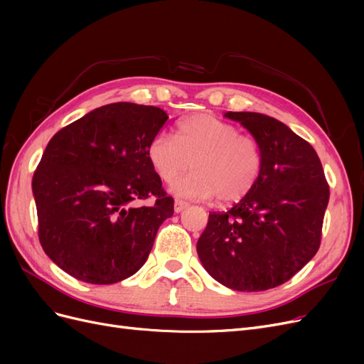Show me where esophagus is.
<instances>
[{"label": "esophagus", "instance_id": "esophagus-1", "mask_svg": "<svg viewBox=\"0 0 364 364\" xmlns=\"http://www.w3.org/2000/svg\"><path fill=\"white\" fill-rule=\"evenodd\" d=\"M186 206H188V203L183 202V200L176 199L174 200V213H182Z\"/></svg>", "mask_w": 364, "mask_h": 364}]
</instances>
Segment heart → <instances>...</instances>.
Here are the masks:
<instances>
[{
  "label": "heart",
  "instance_id": "b5f03b06",
  "mask_svg": "<svg viewBox=\"0 0 364 364\" xmlns=\"http://www.w3.org/2000/svg\"><path fill=\"white\" fill-rule=\"evenodd\" d=\"M147 159L164 183H171L193 167V173L171 190L186 199L238 202L255 188L264 167L259 142L228 121L196 114L178 123L176 136L161 132L149 142Z\"/></svg>",
  "mask_w": 364,
  "mask_h": 364
}]
</instances>
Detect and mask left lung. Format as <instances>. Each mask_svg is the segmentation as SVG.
<instances>
[{"label":"left lung","instance_id":"8db88e82","mask_svg":"<svg viewBox=\"0 0 364 364\" xmlns=\"http://www.w3.org/2000/svg\"><path fill=\"white\" fill-rule=\"evenodd\" d=\"M262 149L264 167L245 199L209 214L197 241L205 270L237 291H262L287 282L321 246L329 186L321 159L281 121L257 112H226Z\"/></svg>","mask_w":364,"mask_h":364}]
</instances>
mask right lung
I'll use <instances>...</instances> for the list:
<instances>
[{
	"label": "right lung",
	"mask_w": 364,
	"mask_h": 364,
	"mask_svg": "<svg viewBox=\"0 0 364 364\" xmlns=\"http://www.w3.org/2000/svg\"><path fill=\"white\" fill-rule=\"evenodd\" d=\"M168 119L161 107L119 102L97 107L54 135L33 174L39 241L75 279L115 284L149 258L174 200L147 159ZM150 195L156 205L141 202Z\"/></svg>",
	"instance_id": "1"
}]
</instances>
